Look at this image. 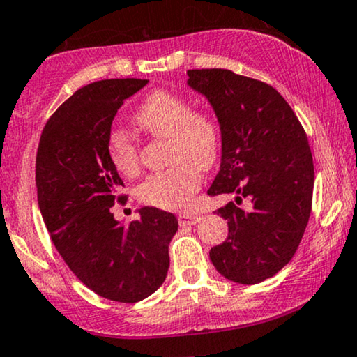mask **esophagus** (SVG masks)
I'll use <instances>...</instances> for the list:
<instances>
[{"label": "esophagus", "instance_id": "1", "mask_svg": "<svg viewBox=\"0 0 357 357\" xmlns=\"http://www.w3.org/2000/svg\"><path fill=\"white\" fill-rule=\"evenodd\" d=\"M199 220H202V215H198V213H181L178 216V221L181 227H191V225L198 223Z\"/></svg>", "mask_w": 357, "mask_h": 357}]
</instances>
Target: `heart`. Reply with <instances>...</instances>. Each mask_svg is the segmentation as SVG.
<instances>
[{
	"label": "heart",
	"mask_w": 357,
	"mask_h": 357,
	"mask_svg": "<svg viewBox=\"0 0 357 357\" xmlns=\"http://www.w3.org/2000/svg\"><path fill=\"white\" fill-rule=\"evenodd\" d=\"M139 127L169 141V169L155 173L137 188L139 202L161 210H183L202 183V169L218 154V127L210 116L192 112L190 102L166 90H155L136 112ZM107 153L121 174L139 173V149L124 130L109 136Z\"/></svg>",
	"instance_id": "1"
}]
</instances>
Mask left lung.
Masks as SVG:
<instances>
[{"mask_svg":"<svg viewBox=\"0 0 357 357\" xmlns=\"http://www.w3.org/2000/svg\"><path fill=\"white\" fill-rule=\"evenodd\" d=\"M188 77L220 124V171L208 195L252 199L250 211L233 202L216 211L228 221V238L210 250V260L228 280L260 284L292 260L305 231L314 190L309 141L268 84L227 68L188 70Z\"/></svg>","mask_w":357,"mask_h":357,"instance_id":"left-lung-1","label":"left lung"}]
</instances>
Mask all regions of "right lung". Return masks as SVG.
<instances>
[{
	"instance_id": "add662e5",
	"label": "right lung",
	"mask_w": 357,
	"mask_h": 357,
	"mask_svg": "<svg viewBox=\"0 0 357 357\" xmlns=\"http://www.w3.org/2000/svg\"><path fill=\"white\" fill-rule=\"evenodd\" d=\"M147 80H99L77 90L45 126L36 153V192L47 230L77 278L109 301L134 302L154 294L169 268L173 213L144 206L124 225L112 204L124 186L107 142L122 102Z\"/></svg>"
}]
</instances>
